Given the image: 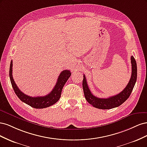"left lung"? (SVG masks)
Listing matches in <instances>:
<instances>
[{
	"mask_svg": "<svg viewBox=\"0 0 147 147\" xmlns=\"http://www.w3.org/2000/svg\"><path fill=\"white\" fill-rule=\"evenodd\" d=\"M132 64V74L130 80L127 84L126 87L119 92V94L108 97V98H99L93 95L90 88H89L85 75H83V89L84 97L86 100L93 107L99 109H111L117 107L124 103L130 96L134 87L137 80V70L136 61L133 56L131 57Z\"/></svg>",
	"mask_w": 147,
	"mask_h": 147,
	"instance_id": "8db88e82",
	"label": "left lung"
}]
</instances>
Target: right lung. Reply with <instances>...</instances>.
I'll use <instances>...</instances> for the list:
<instances>
[{
  "label": "right lung",
  "instance_id": "obj_1",
  "mask_svg": "<svg viewBox=\"0 0 147 147\" xmlns=\"http://www.w3.org/2000/svg\"><path fill=\"white\" fill-rule=\"evenodd\" d=\"M12 67L13 61H11L9 75L12 87L13 88L15 94L18 97V98L26 104L30 105L35 109H43L48 107L59 100L61 95V92L64 86L65 83L67 81L69 78L70 77L71 72L70 70H64L59 75L57 81L55 84V88L48 94L45 96L38 97H31L25 94L20 91L18 87L17 86L12 75Z\"/></svg>",
  "mask_w": 147,
  "mask_h": 147
}]
</instances>
